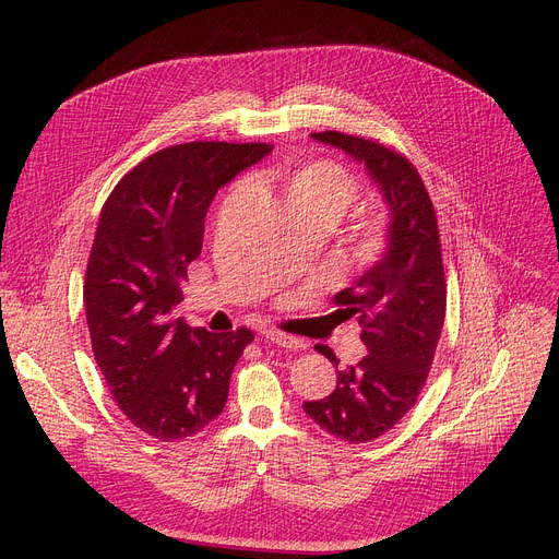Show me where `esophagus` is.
Masks as SVG:
<instances>
[{
	"mask_svg": "<svg viewBox=\"0 0 559 559\" xmlns=\"http://www.w3.org/2000/svg\"><path fill=\"white\" fill-rule=\"evenodd\" d=\"M262 337L267 340V342H272V344L283 346V348H295V350H299V348L306 346L304 340H299V337H295V335H289V333H283V331H274V329H272V331H264Z\"/></svg>",
	"mask_w": 559,
	"mask_h": 559,
	"instance_id": "34e87169",
	"label": "esophagus"
}]
</instances>
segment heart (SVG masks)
<instances>
[{"mask_svg": "<svg viewBox=\"0 0 559 559\" xmlns=\"http://www.w3.org/2000/svg\"><path fill=\"white\" fill-rule=\"evenodd\" d=\"M274 183L295 215H317L329 224L337 222L358 199V181L348 169L331 160H308L272 171ZM390 247V224L365 217L354 235V255L360 264H371Z\"/></svg>", "mask_w": 559, "mask_h": 559, "instance_id": "obj_1", "label": "heart"}]
</instances>
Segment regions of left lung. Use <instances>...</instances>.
<instances>
[{"label": "left lung", "mask_w": 559, "mask_h": 559, "mask_svg": "<svg viewBox=\"0 0 559 559\" xmlns=\"http://www.w3.org/2000/svg\"><path fill=\"white\" fill-rule=\"evenodd\" d=\"M369 171L390 209V247L383 258L337 292L335 304L354 317L367 356L337 371V388L304 403L306 415L348 444H365L392 430L417 403L442 335L447 281L432 201L405 156L376 140L340 131L312 133ZM337 367L333 350L314 346Z\"/></svg>", "instance_id": "left-lung-1"}]
</instances>
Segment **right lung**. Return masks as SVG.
<instances>
[{
  "label": "right lung",
  "mask_w": 559,
  "mask_h": 559,
  "mask_svg": "<svg viewBox=\"0 0 559 559\" xmlns=\"http://www.w3.org/2000/svg\"><path fill=\"white\" fill-rule=\"evenodd\" d=\"M274 150L264 142H186L138 163L106 199L83 306L93 354L122 413L142 432L176 442L226 405L249 329L209 333L171 319L203 219L217 190Z\"/></svg>",
  "instance_id": "obj_1"
}]
</instances>
